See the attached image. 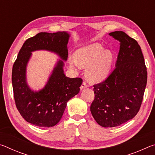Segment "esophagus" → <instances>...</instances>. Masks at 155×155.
I'll return each instance as SVG.
<instances>
[{
	"label": "esophagus",
	"instance_id": "esophagus-1",
	"mask_svg": "<svg viewBox=\"0 0 155 155\" xmlns=\"http://www.w3.org/2000/svg\"><path fill=\"white\" fill-rule=\"evenodd\" d=\"M87 84L86 83V82H85V81H83V83H82V85H81V87H80V89L81 90H83V89H84V88H86V87H87Z\"/></svg>",
	"mask_w": 155,
	"mask_h": 155
}]
</instances>
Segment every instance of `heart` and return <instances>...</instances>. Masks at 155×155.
I'll return each mask as SVG.
<instances>
[{
	"mask_svg": "<svg viewBox=\"0 0 155 155\" xmlns=\"http://www.w3.org/2000/svg\"><path fill=\"white\" fill-rule=\"evenodd\" d=\"M72 68L86 67L85 76L91 83L103 81L108 75L113 62V54L109 50H103L101 44L95 43L79 48L74 57H70Z\"/></svg>",
	"mask_w": 155,
	"mask_h": 155,
	"instance_id": "heart-1",
	"label": "heart"
}]
</instances>
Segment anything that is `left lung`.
Here are the masks:
<instances>
[{"label": "left lung", "instance_id": "1", "mask_svg": "<svg viewBox=\"0 0 155 155\" xmlns=\"http://www.w3.org/2000/svg\"><path fill=\"white\" fill-rule=\"evenodd\" d=\"M120 41L115 67L103 82L94 85L90 111L103 127H115L133 119L142 103L147 68L137 41L123 31L110 33Z\"/></svg>", "mask_w": 155, "mask_h": 155}]
</instances>
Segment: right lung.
Instances as JSON below:
<instances>
[{
    "label": "right lung",
    "mask_w": 155,
    "mask_h": 155,
    "mask_svg": "<svg viewBox=\"0 0 155 155\" xmlns=\"http://www.w3.org/2000/svg\"><path fill=\"white\" fill-rule=\"evenodd\" d=\"M69 34L64 31L38 33L27 39L21 48L12 69V85L15 103L26 121L40 127H54L61 120L68 101L79 92L81 78H68L59 60L42 90L33 91L26 82V67L31 52L47 50L66 61Z\"/></svg>",
    "instance_id": "right-lung-1"
}]
</instances>
